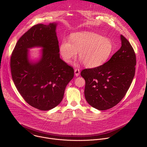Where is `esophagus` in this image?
I'll return each mask as SVG.
<instances>
[{"label": "esophagus", "instance_id": "esophagus-1", "mask_svg": "<svg viewBox=\"0 0 147 147\" xmlns=\"http://www.w3.org/2000/svg\"><path fill=\"white\" fill-rule=\"evenodd\" d=\"M80 69H75L74 70V73H75V75L77 77L79 76V74H80Z\"/></svg>", "mask_w": 147, "mask_h": 147}]
</instances>
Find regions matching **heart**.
<instances>
[{
	"mask_svg": "<svg viewBox=\"0 0 147 147\" xmlns=\"http://www.w3.org/2000/svg\"><path fill=\"white\" fill-rule=\"evenodd\" d=\"M113 51V45L110 39L87 31L71 34L70 41L63 39L59 47L60 55L66 63H69L76 58L78 51L80 58L88 68L105 63Z\"/></svg>",
	"mask_w": 147,
	"mask_h": 147,
	"instance_id": "1",
	"label": "heart"
}]
</instances>
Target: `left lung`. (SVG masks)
<instances>
[{
    "label": "left lung",
    "instance_id": "obj_1",
    "mask_svg": "<svg viewBox=\"0 0 147 147\" xmlns=\"http://www.w3.org/2000/svg\"><path fill=\"white\" fill-rule=\"evenodd\" d=\"M121 48L103 65L84 69L81 76L86 81L84 95L93 108L100 111L111 109L126 94L135 75L136 56L123 35Z\"/></svg>",
    "mask_w": 147,
    "mask_h": 147
}]
</instances>
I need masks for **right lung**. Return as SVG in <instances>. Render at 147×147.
<instances>
[{
	"label": "right lung",
	"mask_w": 147,
	"mask_h": 147,
	"mask_svg": "<svg viewBox=\"0 0 147 147\" xmlns=\"http://www.w3.org/2000/svg\"><path fill=\"white\" fill-rule=\"evenodd\" d=\"M56 23L38 24L21 37L10 59L12 78L23 99L31 107L48 111L57 106L65 88L74 77V69L59 56ZM43 48V56L36 64L28 59V49Z\"/></svg>",
	"instance_id": "add662e5"
}]
</instances>
